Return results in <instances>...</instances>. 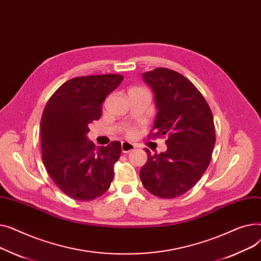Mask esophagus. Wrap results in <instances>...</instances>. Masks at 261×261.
I'll use <instances>...</instances> for the list:
<instances>
[{"mask_svg": "<svg viewBox=\"0 0 261 261\" xmlns=\"http://www.w3.org/2000/svg\"><path fill=\"white\" fill-rule=\"evenodd\" d=\"M134 149H135V146L131 143H128V142H122L121 143V151L123 153H128L130 151H133Z\"/></svg>", "mask_w": 261, "mask_h": 261, "instance_id": "esophagus-1", "label": "esophagus"}]
</instances>
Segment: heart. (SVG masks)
Returning a JSON list of instances; mask_svg holds the SVG:
<instances>
[{"mask_svg":"<svg viewBox=\"0 0 261 261\" xmlns=\"http://www.w3.org/2000/svg\"><path fill=\"white\" fill-rule=\"evenodd\" d=\"M128 135H129V136H132V135H133V131H132V130H129V131H128Z\"/></svg>","mask_w":261,"mask_h":261,"instance_id":"obj_1","label":"heart"}]
</instances>
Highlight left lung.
Instances as JSON below:
<instances>
[{
	"label": "left lung",
	"instance_id": "8db88e82",
	"mask_svg": "<svg viewBox=\"0 0 261 261\" xmlns=\"http://www.w3.org/2000/svg\"><path fill=\"white\" fill-rule=\"evenodd\" d=\"M154 93L158 113L152 138L167 136V150L151 154L140 171L144 187L156 197L173 199L193 188L207 169L216 135L208 103L193 82L165 67L143 74Z\"/></svg>",
	"mask_w": 261,
	"mask_h": 261
}]
</instances>
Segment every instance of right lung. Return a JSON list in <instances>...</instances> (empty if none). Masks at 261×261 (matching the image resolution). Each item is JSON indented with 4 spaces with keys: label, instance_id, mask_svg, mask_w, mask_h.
<instances>
[{
    "label": "right lung",
    "instance_id": "obj_1",
    "mask_svg": "<svg viewBox=\"0 0 261 261\" xmlns=\"http://www.w3.org/2000/svg\"><path fill=\"white\" fill-rule=\"evenodd\" d=\"M123 77L117 74L72 78L48 99L41 118V151L44 166L63 194L77 201L102 196L120 156L117 141L95 148L89 125L101 115V105Z\"/></svg>",
    "mask_w": 261,
    "mask_h": 261
}]
</instances>
